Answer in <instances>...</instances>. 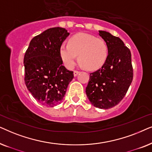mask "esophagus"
I'll return each mask as SVG.
<instances>
[{
    "label": "esophagus",
    "instance_id": "esophagus-1",
    "mask_svg": "<svg viewBox=\"0 0 152 152\" xmlns=\"http://www.w3.org/2000/svg\"><path fill=\"white\" fill-rule=\"evenodd\" d=\"M79 73H80V72L77 71V70H75V71L73 72V75H74L75 77H76Z\"/></svg>",
    "mask_w": 152,
    "mask_h": 152
}]
</instances>
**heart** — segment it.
<instances>
[{
  "instance_id": "heart-1",
  "label": "heart",
  "mask_w": 152,
  "mask_h": 152,
  "mask_svg": "<svg viewBox=\"0 0 152 152\" xmlns=\"http://www.w3.org/2000/svg\"><path fill=\"white\" fill-rule=\"evenodd\" d=\"M60 57L68 68L73 67L79 55L81 65L88 70L100 68L107 59L108 46L101 38L78 33L70 37L68 44H62L59 50Z\"/></svg>"
}]
</instances>
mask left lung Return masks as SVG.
I'll list each match as a JSON object with an SVG mask.
<instances>
[{"instance_id": "obj_1", "label": "left lung", "mask_w": 152, "mask_h": 152, "mask_svg": "<svg viewBox=\"0 0 152 152\" xmlns=\"http://www.w3.org/2000/svg\"><path fill=\"white\" fill-rule=\"evenodd\" d=\"M99 35L107 43L109 53L102 68L90 73L86 93L94 107L108 109L123 99L132 84V55L119 37L102 30Z\"/></svg>"}]
</instances>
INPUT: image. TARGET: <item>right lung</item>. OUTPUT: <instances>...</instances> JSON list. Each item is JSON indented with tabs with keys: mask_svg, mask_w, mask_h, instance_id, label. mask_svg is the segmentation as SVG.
<instances>
[{
	"mask_svg": "<svg viewBox=\"0 0 152 152\" xmlns=\"http://www.w3.org/2000/svg\"><path fill=\"white\" fill-rule=\"evenodd\" d=\"M70 34L65 28H52L31 40L24 56L25 84L37 101L47 107L61 102L73 72L62 65L59 50Z\"/></svg>",
	"mask_w": 152,
	"mask_h": 152,
	"instance_id": "1",
	"label": "right lung"
}]
</instances>
